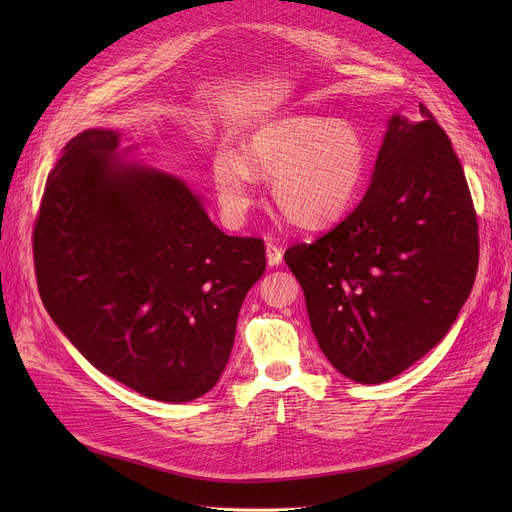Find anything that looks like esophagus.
I'll use <instances>...</instances> for the list:
<instances>
[{"label": "esophagus", "instance_id": "obj_1", "mask_svg": "<svg viewBox=\"0 0 512 512\" xmlns=\"http://www.w3.org/2000/svg\"><path fill=\"white\" fill-rule=\"evenodd\" d=\"M265 253H267V261H270V265H280L282 263L284 251H282V247L274 245V242H267Z\"/></svg>", "mask_w": 512, "mask_h": 512}]
</instances>
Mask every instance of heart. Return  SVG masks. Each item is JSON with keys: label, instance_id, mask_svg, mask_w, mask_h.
I'll use <instances>...</instances> for the list:
<instances>
[{"label": "heart", "instance_id": "obj_1", "mask_svg": "<svg viewBox=\"0 0 512 512\" xmlns=\"http://www.w3.org/2000/svg\"><path fill=\"white\" fill-rule=\"evenodd\" d=\"M369 149L357 126L344 120L292 116L255 130L236 153L213 159V186L230 222L245 218L255 201V176L272 178L284 218L301 228L328 226L357 201Z\"/></svg>", "mask_w": 512, "mask_h": 512}]
</instances>
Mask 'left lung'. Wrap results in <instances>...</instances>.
<instances>
[{
  "label": "left lung",
  "instance_id": "left-lung-1",
  "mask_svg": "<svg viewBox=\"0 0 512 512\" xmlns=\"http://www.w3.org/2000/svg\"><path fill=\"white\" fill-rule=\"evenodd\" d=\"M394 114L361 203L284 253L321 353L382 384L446 336L477 274V215L459 157L425 105Z\"/></svg>",
  "mask_w": 512,
  "mask_h": 512
}]
</instances>
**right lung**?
Listing matches in <instances>:
<instances>
[{"mask_svg":"<svg viewBox=\"0 0 512 512\" xmlns=\"http://www.w3.org/2000/svg\"><path fill=\"white\" fill-rule=\"evenodd\" d=\"M89 128L47 176L33 253L43 305L93 367L147 398L207 394L265 272L261 238L228 236L184 180Z\"/></svg>","mask_w":512,"mask_h":512,"instance_id":"1","label":"right lung"}]
</instances>
